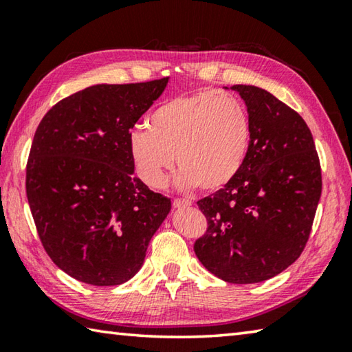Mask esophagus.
<instances>
[{
	"mask_svg": "<svg viewBox=\"0 0 352 352\" xmlns=\"http://www.w3.org/2000/svg\"><path fill=\"white\" fill-rule=\"evenodd\" d=\"M192 205V201L186 200V199H174L172 200V206L174 208H189Z\"/></svg>",
	"mask_w": 352,
	"mask_h": 352,
	"instance_id": "1",
	"label": "esophagus"
}]
</instances>
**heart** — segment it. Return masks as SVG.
<instances>
[{
	"instance_id": "obj_1",
	"label": "heart",
	"mask_w": 352,
	"mask_h": 352,
	"mask_svg": "<svg viewBox=\"0 0 352 352\" xmlns=\"http://www.w3.org/2000/svg\"><path fill=\"white\" fill-rule=\"evenodd\" d=\"M252 122L233 93L183 94L158 105L148 127L129 133V152L142 182L162 188L174 164L178 186L212 192L226 186L245 162Z\"/></svg>"
}]
</instances>
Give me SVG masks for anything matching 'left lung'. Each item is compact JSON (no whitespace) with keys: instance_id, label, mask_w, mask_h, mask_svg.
<instances>
[{"instance_id":"1","label":"left lung","mask_w":352,"mask_h":352,"mask_svg":"<svg viewBox=\"0 0 352 352\" xmlns=\"http://www.w3.org/2000/svg\"><path fill=\"white\" fill-rule=\"evenodd\" d=\"M245 100L252 138L241 170L197 201L208 220L194 252L233 284L276 276L300 258L321 195V168L307 124L272 93L233 85Z\"/></svg>"}]
</instances>
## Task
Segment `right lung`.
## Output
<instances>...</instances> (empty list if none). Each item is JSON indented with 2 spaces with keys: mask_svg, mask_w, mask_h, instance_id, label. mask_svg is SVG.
<instances>
[{
  "mask_svg": "<svg viewBox=\"0 0 352 352\" xmlns=\"http://www.w3.org/2000/svg\"><path fill=\"white\" fill-rule=\"evenodd\" d=\"M168 80L88 87L38 124L28 201L46 253L77 281L118 285L133 278L170 211V199L133 175L127 141Z\"/></svg>",
  "mask_w": 352,
  "mask_h": 352,
  "instance_id": "right-lung-1",
  "label": "right lung"
}]
</instances>
